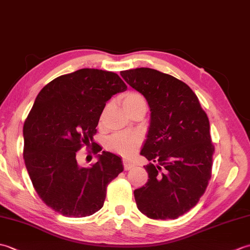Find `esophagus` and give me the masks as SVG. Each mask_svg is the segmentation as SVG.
<instances>
[{
  "label": "esophagus",
  "instance_id": "34e87169",
  "mask_svg": "<svg viewBox=\"0 0 250 250\" xmlns=\"http://www.w3.org/2000/svg\"><path fill=\"white\" fill-rule=\"evenodd\" d=\"M124 167H125V171H129V169L134 167V164L132 163V162H130V161L125 160V161H124Z\"/></svg>",
  "mask_w": 250,
  "mask_h": 250
}]
</instances>
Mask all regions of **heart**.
<instances>
[{"label":"heart","instance_id":"b5f03b06","mask_svg":"<svg viewBox=\"0 0 250 250\" xmlns=\"http://www.w3.org/2000/svg\"><path fill=\"white\" fill-rule=\"evenodd\" d=\"M122 104L126 110H129L139 104H146V100L141 93L130 91L122 97ZM140 144L141 137L135 133H117L107 140L106 147L121 156L129 157L136 150Z\"/></svg>","mask_w":250,"mask_h":250}]
</instances>
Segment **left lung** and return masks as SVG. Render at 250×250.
Here are the masks:
<instances>
[{
    "mask_svg": "<svg viewBox=\"0 0 250 250\" xmlns=\"http://www.w3.org/2000/svg\"><path fill=\"white\" fill-rule=\"evenodd\" d=\"M120 75L150 108L141 150L151 161L144 167L149 179L134 190L137 208L151 219H176L196 205L211 176L208 118L188 84L168 74L137 67Z\"/></svg>",
    "mask_w": 250,
    "mask_h": 250,
    "instance_id": "left-lung-1",
    "label": "left lung"
}]
</instances>
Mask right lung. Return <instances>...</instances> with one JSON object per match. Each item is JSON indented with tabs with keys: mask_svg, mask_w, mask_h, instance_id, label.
<instances>
[{
	"mask_svg": "<svg viewBox=\"0 0 250 250\" xmlns=\"http://www.w3.org/2000/svg\"><path fill=\"white\" fill-rule=\"evenodd\" d=\"M126 84L116 73L82 68L41 90L23 125V159L40 198L58 213L81 218L102 208L107 185L124 171L121 158L93 142L106 102ZM92 142L98 161L78 165L76 153Z\"/></svg>",
	"mask_w": 250,
	"mask_h": 250,
	"instance_id": "add662e5",
	"label": "right lung"
}]
</instances>
